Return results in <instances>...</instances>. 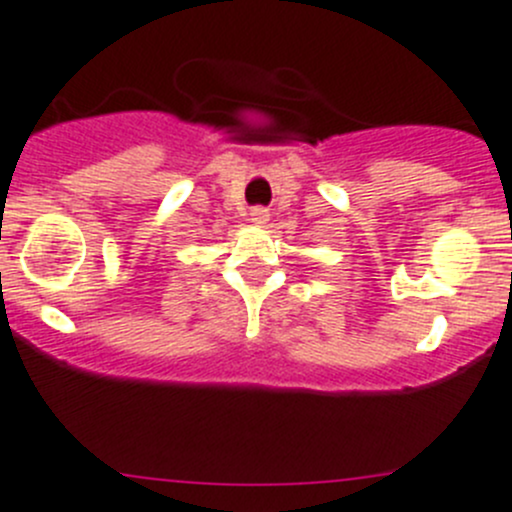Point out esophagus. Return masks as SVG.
I'll list each match as a JSON object with an SVG mask.
<instances>
[{"label":"esophagus","mask_w":512,"mask_h":512,"mask_svg":"<svg viewBox=\"0 0 512 512\" xmlns=\"http://www.w3.org/2000/svg\"><path fill=\"white\" fill-rule=\"evenodd\" d=\"M251 221H254V224H266L268 221L266 206H254V209H251Z\"/></svg>","instance_id":"esophagus-1"}]
</instances>
